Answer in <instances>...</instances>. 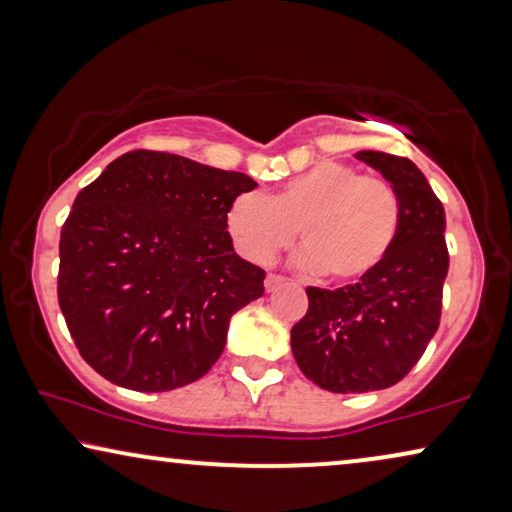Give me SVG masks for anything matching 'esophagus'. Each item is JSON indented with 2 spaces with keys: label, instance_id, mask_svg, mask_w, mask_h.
I'll return each instance as SVG.
<instances>
[{
  "label": "esophagus",
  "instance_id": "1",
  "mask_svg": "<svg viewBox=\"0 0 512 512\" xmlns=\"http://www.w3.org/2000/svg\"><path fill=\"white\" fill-rule=\"evenodd\" d=\"M285 283V278L283 276H276V273H269V276H266V280H264V290L266 292H276L280 285Z\"/></svg>",
  "mask_w": 512,
  "mask_h": 512
}]
</instances>
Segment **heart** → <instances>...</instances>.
<instances>
[{
    "label": "heart",
    "mask_w": 512,
    "mask_h": 512,
    "mask_svg": "<svg viewBox=\"0 0 512 512\" xmlns=\"http://www.w3.org/2000/svg\"><path fill=\"white\" fill-rule=\"evenodd\" d=\"M401 225L394 187L345 162H318L287 178L271 197L241 192L225 213V229L241 257L266 264L290 248L297 229L304 271L325 269L341 283H355L390 255Z\"/></svg>",
    "instance_id": "heart-1"
}]
</instances>
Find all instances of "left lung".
I'll return each mask as SVG.
<instances>
[{
  "label": "left lung",
  "instance_id": "8db88e82",
  "mask_svg": "<svg viewBox=\"0 0 512 512\" xmlns=\"http://www.w3.org/2000/svg\"><path fill=\"white\" fill-rule=\"evenodd\" d=\"M359 162L394 187L397 241L376 271L338 290L306 287L308 311L292 327V355L308 380L336 394L397 385L427 350L448 276L445 211L408 157L359 150Z\"/></svg>",
  "mask_w": 512,
  "mask_h": 512
}]
</instances>
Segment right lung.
<instances>
[{
  "mask_svg": "<svg viewBox=\"0 0 512 512\" xmlns=\"http://www.w3.org/2000/svg\"><path fill=\"white\" fill-rule=\"evenodd\" d=\"M257 183L132 150L78 192L60 234L57 299L81 357L111 383L167 392L211 371L229 320L264 294L225 213Z\"/></svg>",
  "mask_w": 512,
  "mask_h": 512,
  "instance_id": "add662e5",
  "label": "right lung"
}]
</instances>
